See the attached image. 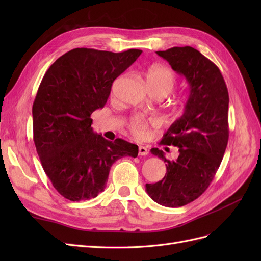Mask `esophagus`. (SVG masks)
I'll return each instance as SVG.
<instances>
[{
  "label": "esophagus",
  "instance_id": "1",
  "mask_svg": "<svg viewBox=\"0 0 261 261\" xmlns=\"http://www.w3.org/2000/svg\"><path fill=\"white\" fill-rule=\"evenodd\" d=\"M149 153V150L145 146H139L138 148V154L139 155H147Z\"/></svg>",
  "mask_w": 261,
  "mask_h": 261
}]
</instances>
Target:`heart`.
<instances>
[{"label": "heart", "instance_id": "obj_1", "mask_svg": "<svg viewBox=\"0 0 261 261\" xmlns=\"http://www.w3.org/2000/svg\"><path fill=\"white\" fill-rule=\"evenodd\" d=\"M146 82L149 88L162 89L168 94L175 86V76L172 69L163 65H152L146 72ZM158 121L141 115L133 116L128 122L132 134L137 138H146L150 126H154Z\"/></svg>", "mask_w": 261, "mask_h": 261}]
</instances>
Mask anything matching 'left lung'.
I'll return each instance as SVG.
<instances>
[{
	"instance_id": "obj_1",
	"label": "left lung",
	"mask_w": 261,
	"mask_h": 261,
	"mask_svg": "<svg viewBox=\"0 0 261 261\" xmlns=\"http://www.w3.org/2000/svg\"><path fill=\"white\" fill-rule=\"evenodd\" d=\"M188 82L191 92L184 114L171 125L162 145L178 148L170 161L158 148L150 151L165 162L163 179L146 184V191L161 206L177 208L201 196L215 177L228 141V91L215 63L192 46L156 51Z\"/></svg>"
}]
</instances>
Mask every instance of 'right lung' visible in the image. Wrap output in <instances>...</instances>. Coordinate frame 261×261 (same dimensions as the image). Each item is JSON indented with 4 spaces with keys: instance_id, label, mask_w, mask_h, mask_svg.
Returning a JSON list of instances; mask_svg holds the SVG:
<instances>
[{
    "instance_id": "add662e5",
    "label": "right lung",
    "mask_w": 261,
    "mask_h": 261,
    "mask_svg": "<svg viewBox=\"0 0 261 261\" xmlns=\"http://www.w3.org/2000/svg\"><path fill=\"white\" fill-rule=\"evenodd\" d=\"M141 52L77 48L44 74L33 106L34 141L45 174L64 198H94L105 191L115 161L137 156V145L94 134L90 115L105 107L113 82Z\"/></svg>"
}]
</instances>
